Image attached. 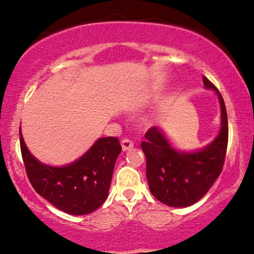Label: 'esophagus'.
<instances>
[{
  "label": "esophagus",
  "instance_id": "obj_1",
  "mask_svg": "<svg viewBox=\"0 0 254 254\" xmlns=\"http://www.w3.org/2000/svg\"><path fill=\"white\" fill-rule=\"evenodd\" d=\"M133 147V143L130 139H123L122 140V150L127 151L130 148Z\"/></svg>",
  "mask_w": 254,
  "mask_h": 254
}]
</instances>
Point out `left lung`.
Returning a JSON list of instances; mask_svg holds the SVG:
<instances>
[{
  "instance_id": "8db88e82",
  "label": "left lung",
  "mask_w": 254,
  "mask_h": 254,
  "mask_svg": "<svg viewBox=\"0 0 254 254\" xmlns=\"http://www.w3.org/2000/svg\"><path fill=\"white\" fill-rule=\"evenodd\" d=\"M205 88L215 90L221 104L222 127L218 136L204 148L180 152L164 132L152 127L141 148L146 157V178L152 195L170 207H189L200 201L221 174L229 139L228 115L218 89L203 76Z\"/></svg>"
}]
</instances>
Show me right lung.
Wrapping results in <instances>:
<instances>
[{
	"instance_id": "right-lung-1",
	"label": "right lung",
	"mask_w": 254,
	"mask_h": 254,
	"mask_svg": "<svg viewBox=\"0 0 254 254\" xmlns=\"http://www.w3.org/2000/svg\"><path fill=\"white\" fill-rule=\"evenodd\" d=\"M19 143L30 184L59 210L87 215L107 200L115 162L122 151L117 137L100 138L82 157L63 167L37 160L26 147L21 129Z\"/></svg>"
}]
</instances>
